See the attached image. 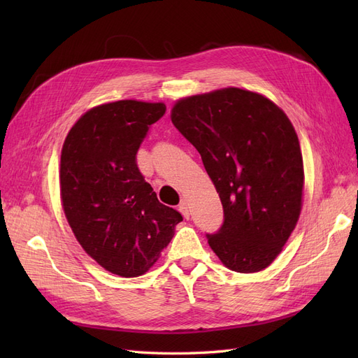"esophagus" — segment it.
<instances>
[{"label": "esophagus", "instance_id": "1", "mask_svg": "<svg viewBox=\"0 0 358 358\" xmlns=\"http://www.w3.org/2000/svg\"><path fill=\"white\" fill-rule=\"evenodd\" d=\"M179 212L183 215V218H189V206L187 201H180L179 204Z\"/></svg>", "mask_w": 358, "mask_h": 358}]
</instances>
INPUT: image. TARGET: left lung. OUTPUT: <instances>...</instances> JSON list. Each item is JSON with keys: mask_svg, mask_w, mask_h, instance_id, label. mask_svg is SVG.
I'll list each match as a JSON object with an SVG mask.
<instances>
[{"mask_svg": "<svg viewBox=\"0 0 358 358\" xmlns=\"http://www.w3.org/2000/svg\"><path fill=\"white\" fill-rule=\"evenodd\" d=\"M171 122L220 194L224 222L206 234L213 252L241 273L272 264L299 221L305 179L287 115L257 92L224 88L179 100Z\"/></svg>", "mask_w": 358, "mask_h": 358, "instance_id": "1", "label": "left lung"}]
</instances>
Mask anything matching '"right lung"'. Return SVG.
I'll return each mask as SVG.
<instances>
[{"mask_svg":"<svg viewBox=\"0 0 358 358\" xmlns=\"http://www.w3.org/2000/svg\"><path fill=\"white\" fill-rule=\"evenodd\" d=\"M164 113V103L96 106L62 146L61 200L76 239L101 267L124 278L146 273L182 221L158 201L136 161L150 125Z\"/></svg>","mask_w":358,"mask_h":358,"instance_id":"obj_1","label":"right lung"}]
</instances>
